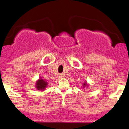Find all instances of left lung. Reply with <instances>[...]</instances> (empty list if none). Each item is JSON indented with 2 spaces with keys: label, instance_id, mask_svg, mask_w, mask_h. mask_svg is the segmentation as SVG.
<instances>
[{
  "label": "left lung",
  "instance_id": "1",
  "mask_svg": "<svg viewBox=\"0 0 129 129\" xmlns=\"http://www.w3.org/2000/svg\"><path fill=\"white\" fill-rule=\"evenodd\" d=\"M89 87V85H88V84L87 83V82H84L83 84H82V88H88V87Z\"/></svg>",
  "mask_w": 129,
  "mask_h": 129
}]
</instances>
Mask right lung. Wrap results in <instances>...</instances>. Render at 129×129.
<instances>
[{
  "label": "right lung",
  "instance_id": "right-lung-1",
  "mask_svg": "<svg viewBox=\"0 0 129 129\" xmlns=\"http://www.w3.org/2000/svg\"><path fill=\"white\" fill-rule=\"evenodd\" d=\"M36 89L38 90H42V91H44V90H45V88H47V85H48V82L47 81H45L44 79H42V78H39V79H38L36 82Z\"/></svg>",
  "mask_w": 129,
  "mask_h": 129
}]
</instances>
